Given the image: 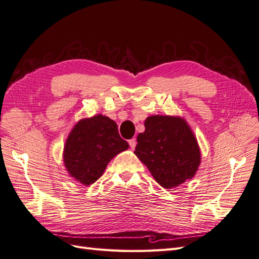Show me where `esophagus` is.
<instances>
[{
	"label": "esophagus",
	"instance_id": "obj_1",
	"mask_svg": "<svg viewBox=\"0 0 259 259\" xmlns=\"http://www.w3.org/2000/svg\"><path fill=\"white\" fill-rule=\"evenodd\" d=\"M128 144H130V147L132 149H135L136 145H137V142H136V138H132L128 140Z\"/></svg>",
	"mask_w": 259,
	"mask_h": 259
}]
</instances>
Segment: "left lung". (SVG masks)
I'll list each match as a JSON object with an SVG mask.
<instances>
[{
  "label": "left lung",
  "instance_id": "left-lung-1",
  "mask_svg": "<svg viewBox=\"0 0 259 259\" xmlns=\"http://www.w3.org/2000/svg\"><path fill=\"white\" fill-rule=\"evenodd\" d=\"M137 136L134 153L165 189L191 179L201 163L200 148L189 125L179 116L151 115Z\"/></svg>",
  "mask_w": 259,
  "mask_h": 259
}]
</instances>
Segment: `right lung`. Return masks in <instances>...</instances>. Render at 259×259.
<instances>
[{"instance_id": "1", "label": "right lung", "mask_w": 259, "mask_h": 259, "mask_svg": "<svg viewBox=\"0 0 259 259\" xmlns=\"http://www.w3.org/2000/svg\"><path fill=\"white\" fill-rule=\"evenodd\" d=\"M128 147L113 120L94 115L74 125L66 140L64 163L70 176L90 186L104 174L108 163Z\"/></svg>"}]
</instances>
